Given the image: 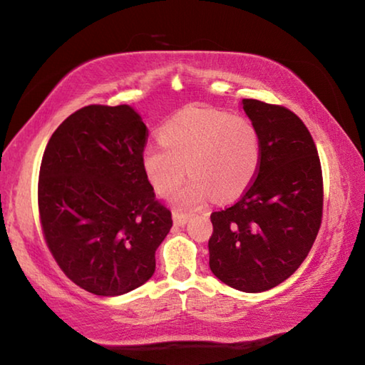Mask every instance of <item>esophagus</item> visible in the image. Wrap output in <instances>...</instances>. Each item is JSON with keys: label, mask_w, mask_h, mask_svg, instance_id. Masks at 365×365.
Segmentation results:
<instances>
[{"label": "esophagus", "mask_w": 365, "mask_h": 365, "mask_svg": "<svg viewBox=\"0 0 365 365\" xmlns=\"http://www.w3.org/2000/svg\"><path fill=\"white\" fill-rule=\"evenodd\" d=\"M172 219H174V224H175V225H180V227H182V225L187 224L188 219H190V215L175 211L174 214H172Z\"/></svg>", "instance_id": "1"}]
</instances>
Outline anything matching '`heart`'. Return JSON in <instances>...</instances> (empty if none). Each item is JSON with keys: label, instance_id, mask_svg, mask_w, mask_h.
<instances>
[{"label": "heart", "instance_id": "heart-1", "mask_svg": "<svg viewBox=\"0 0 365 365\" xmlns=\"http://www.w3.org/2000/svg\"><path fill=\"white\" fill-rule=\"evenodd\" d=\"M159 140L148 143L141 165L159 195L169 196L187 175L174 201L196 207L209 196L230 201L248 190L261 164L257 127L245 115L222 109L190 106L160 127Z\"/></svg>", "mask_w": 365, "mask_h": 365}]
</instances>
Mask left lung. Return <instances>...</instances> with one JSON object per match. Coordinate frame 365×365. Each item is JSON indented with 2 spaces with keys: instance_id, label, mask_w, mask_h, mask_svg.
<instances>
[{
  "instance_id": "8db88e82",
  "label": "left lung",
  "mask_w": 365,
  "mask_h": 365,
  "mask_svg": "<svg viewBox=\"0 0 365 365\" xmlns=\"http://www.w3.org/2000/svg\"><path fill=\"white\" fill-rule=\"evenodd\" d=\"M257 127L261 164L235 205L211 214L209 267L228 287L270 289L307 257L322 224L324 178L317 148L298 115L280 104L243 100Z\"/></svg>"
}]
</instances>
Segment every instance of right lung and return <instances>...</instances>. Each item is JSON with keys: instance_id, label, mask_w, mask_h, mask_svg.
<instances>
[{"instance_id": "right-lung-1", "label": "right lung", "mask_w": 365, "mask_h": 365, "mask_svg": "<svg viewBox=\"0 0 365 365\" xmlns=\"http://www.w3.org/2000/svg\"><path fill=\"white\" fill-rule=\"evenodd\" d=\"M148 128L128 104H90L56 128L43 153L38 214L67 279L98 296L151 279L172 214L141 165Z\"/></svg>"}]
</instances>
